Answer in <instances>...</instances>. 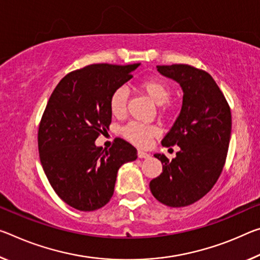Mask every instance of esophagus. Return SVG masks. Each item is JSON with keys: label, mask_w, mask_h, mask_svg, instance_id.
Masks as SVG:
<instances>
[{"label": "esophagus", "mask_w": 260, "mask_h": 260, "mask_svg": "<svg viewBox=\"0 0 260 260\" xmlns=\"http://www.w3.org/2000/svg\"><path fill=\"white\" fill-rule=\"evenodd\" d=\"M138 157L139 158H148L149 157V154H147V152L143 150H138Z\"/></svg>", "instance_id": "1"}]
</instances>
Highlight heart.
<instances>
[{
    "label": "heart",
    "mask_w": 260,
    "mask_h": 260,
    "mask_svg": "<svg viewBox=\"0 0 260 260\" xmlns=\"http://www.w3.org/2000/svg\"><path fill=\"white\" fill-rule=\"evenodd\" d=\"M139 89L150 97L156 104H162L167 109L168 101L171 97V88L162 78H145L139 82ZM128 93L123 86H119L111 93L109 100L110 112L117 118H121L126 113ZM159 128L156 125H148L138 121H131L121 128V135L126 140L138 147L149 146L151 139L158 137Z\"/></svg>",
    "instance_id": "b5f03b06"
}]
</instances>
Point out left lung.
I'll list each match as a JSON object with an SVG mask.
<instances>
[{
    "instance_id": "obj_1",
    "label": "left lung",
    "mask_w": 260,
    "mask_h": 260,
    "mask_svg": "<svg viewBox=\"0 0 260 260\" xmlns=\"http://www.w3.org/2000/svg\"><path fill=\"white\" fill-rule=\"evenodd\" d=\"M162 75L182 86L183 106L174 126L162 140L163 147L180 150L171 160L155 154L162 174L149 187L156 199L169 207L194 204L211 191L223 170L232 133V112L213 77L189 64L157 66Z\"/></svg>"
}]
</instances>
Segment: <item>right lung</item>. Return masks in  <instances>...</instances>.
Listing matches in <instances>:
<instances>
[{"label":"right lung","instance_id":"right-lung-1","mask_svg":"<svg viewBox=\"0 0 260 260\" xmlns=\"http://www.w3.org/2000/svg\"><path fill=\"white\" fill-rule=\"evenodd\" d=\"M140 63L90 64L68 73L47 102L38 128L41 166L61 200L83 212L102 208L114 192L117 172L137 149L117 138L110 149L94 141L109 129V100Z\"/></svg>","mask_w":260,"mask_h":260}]
</instances>
